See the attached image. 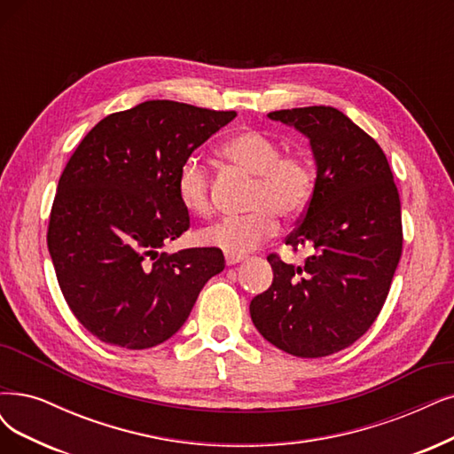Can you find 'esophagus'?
I'll use <instances>...</instances> for the list:
<instances>
[{"mask_svg": "<svg viewBox=\"0 0 454 454\" xmlns=\"http://www.w3.org/2000/svg\"><path fill=\"white\" fill-rule=\"evenodd\" d=\"M224 258H226V263H228V265H236V263H239V262L245 260V254H230V253H226Z\"/></svg>", "mask_w": 454, "mask_h": 454, "instance_id": "obj_1", "label": "esophagus"}]
</instances>
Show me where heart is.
Returning a JSON list of instances; mask_svg holds the SVG:
<instances>
[{
    "label": "heart",
    "instance_id": "1",
    "mask_svg": "<svg viewBox=\"0 0 454 454\" xmlns=\"http://www.w3.org/2000/svg\"><path fill=\"white\" fill-rule=\"evenodd\" d=\"M221 153L238 170L253 176L247 207L239 216H224L200 231V241L230 254H245L275 236L282 221H295L305 213L316 189V170L305 151H282L278 140L256 129L231 134ZM177 196L194 215L211 211V176L196 159H187L177 172Z\"/></svg>",
    "mask_w": 454,
    "mask_h": 454
}]
</instances>
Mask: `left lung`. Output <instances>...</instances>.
Returning <instances> with one entry per match:
<instances>
[{"mask_svg":"<svg viewBox=\"0 0 454 454\" xmlns=\"http://www.w3.org/2000/svg\"><path fill=\"white\" fill-rule=\"evenodd\" d=\"M310 138L316 189L286 238L301 265L267 256L273 284L250 301V317L278 349L325 357L359 340L387 299L402 256L400 196L378 142L333 106L270 112Z\"/></svg>","mask_w":454,"mask_h":454,"instance_id":"8db88e82","label":"left lung"}]
</instances>
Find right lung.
I'll list each match as a JSON object with an SVG mask.
<instances>
[{"label":"right lung","mask_w":454,"mask_h":454,"mask_svg":"<svg viewBox=\"0 0 454 454\" xmlns=\"http://www.w3.org/2000/svg\"><path fill=\"white\" fill-rule=\"evenodd\" d=\"M236 115L145 100L100 120L63 168L48 250L67 305L98 340L127 349L168 340L224 270L215 247L159 250L191 228L181 164Z\"/></svg>","instance_id":"obj_1"}]
</instances>
